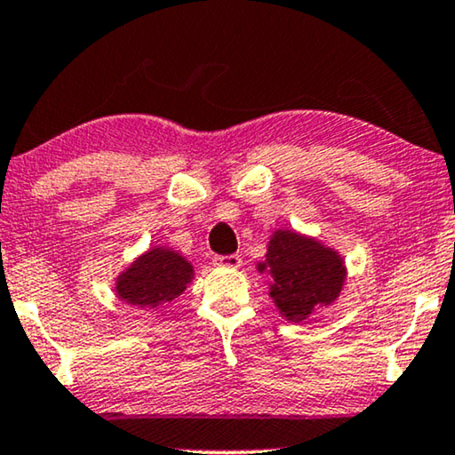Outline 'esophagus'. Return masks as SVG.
<instances>
[{
    "label": "esophagus",
    "instance_id": "1",
    "mask_svg": "<svg viewBox=\"0 0 455 455\" xmlns=\"http://www.w3.org/2000/svg\"><path fill=\"white\" fill-rule=\"evenodd\" d=\"M214 264L224 266V268H239L243 262H241V258L237 256V253H231V256H216Z\"/></svg>",
    "mask_w": 455,
    "mask_h": 455
}]
</instances>
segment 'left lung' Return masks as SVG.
I'll list each match as a JSON object with an SVG mask.
<instances>
[{
    "label": "left lung",
    "instance_id": "8db88e82",
    "mask_svg": "<svg viewBox=\"0 0 455 455\" xmlns=\"http://www.w3.org/2000/svg\"><path fill=\"white\" fill-rule=\"evenodd\" d=\"M258 272L270 275V298L291 323H301L318 307L331 306L347 275L339 251L289 228L272 233Z\"/></svg>",
    "mask_w": 455,
    "mask_h": 455
}]
</instances>
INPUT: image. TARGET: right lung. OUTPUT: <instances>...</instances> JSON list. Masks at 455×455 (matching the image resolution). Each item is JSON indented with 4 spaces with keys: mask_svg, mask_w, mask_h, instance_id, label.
<instances>
[{
    "mask_svg": "<svg viewBox=\"0 0 455 455\" xmlns=\"http://www.w3.org/2000/svg\"><path fill=\"white\" fill-rule=\"evenodd\" d=\"M191 278L193 266L180 253L166 247H151L120 272L116 295L131 306L156 310L179 298Z\"/></svg>",
    "mask_w": 455,
    "mask_h": 455,
    "instance_id": "1",
    "label": "right lung"
}]
</instances>
